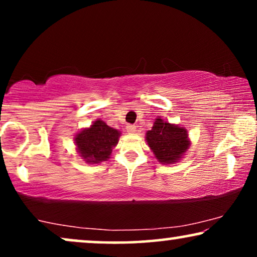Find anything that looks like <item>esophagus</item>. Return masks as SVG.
Masks as SVG:
<instances>
[{
    "instance_id": "obj_1",
    "label": "esophagus",
    "mask_w": 257,
    "mask_h": 257,
    "mask_svg": "<svg viewBox=\"0 0 257 257\" xmlns=\"http://www.w3.org/2000/svg\"><path fill=\"white\" fill-rule=\"evenodd\" d=\"M126 131H127L128 133H136L137 127L135 125H127V126H126Z\"/></svg>"
}]
</instances>
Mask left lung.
<instances>
[{
  "instance_id": "left-lung-1",
  "label": "left lung",
  "mask_w": 257,
  "mask_h": 257,
  "mask_svg": "<svg viewBox=\"0 0 257 257\" xmlns=\"http://www.w3.org/2000/svg\"><path fill=\"white\" fill-rule=\"evenodd\" d=\"M146 142L158 161L161 164H174L189 149L187 130L171 124L158 117L152 130L146 132Z\"/></svg>"
}]
</instances>
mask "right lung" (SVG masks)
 Segmentation results:
<instances>
[{
  "mask_svg": "<svg viewBox=\"0 0 257 257\" xmlns=\"http://www.w3.org/2000/svg\"><path fill=\"white\" fill-rule=\"evenodd\" d=\"M120 132L97 119L90 127L84 128L75 137L77 152L85 163L99 164L107 160L112 149L117 146Z\"/></svg>",
  "mask_w": 257,
  "mask_h": 257,
  "instance_id": "obj_1",
  "label": "right lung"
}]
</instances>
